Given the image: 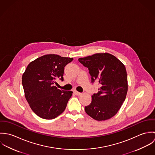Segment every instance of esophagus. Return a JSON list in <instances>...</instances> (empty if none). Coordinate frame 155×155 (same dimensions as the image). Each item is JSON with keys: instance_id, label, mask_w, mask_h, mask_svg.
<instances>
[{"instance_id": "1", "label": "esophagus", "mask_w": 155, "mask_h": 155, "mask_svg": "<svg viewBox=\"0 0 155 155\" xmlns=\"http://www.w3.org/2000/svg\"><path fill=\"white\" fill-rule=\"evenodd\" d=\"M74 93L76 95H80L81 94V92H78V91H76V90H74Z\"/></svg>"}]
</instances>
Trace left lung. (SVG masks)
<instances>
[{"instance_id": "8db88e82", "label": "left lung", "mask_w": 155, "mask_h": 155, "mask_svg": "<svg viewBox=\"0 0 155 155\" xmlns=\"http://www.w3.org/2000/svg\"><path fill=\"white\" fill-rule=\"evenodd\" d=\"M88 68L91 82L100 88L92 95L91 104L85 110L95 120L101 121L114 116L125 100L128 91L127 73L125 66L109 53H98L78 59Z\"/></svg>"}]
</instances>
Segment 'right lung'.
Masks as SVG:
<instances>
[{"mask_svg": "<svg viewBox=\"0 0 155 155\" xmlns=\"http://www.w3.org/2000/svg\"><path fill=\"white\" fill-rule=\"evenodd\" d=\"M73 60L48 54L27 67L22 76L25 97L31 110L40 117L53 119L65 110L73 92L59 89L55 84L57 79L64 81V67Z\"/></svg>", "mask_w": 155, "mask_h": 155, "instance_id": "1", "label": "right lung"}]
</instances>
